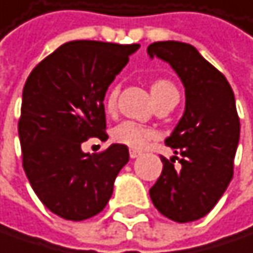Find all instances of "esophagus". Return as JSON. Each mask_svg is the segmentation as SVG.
<instances>
[{
  "label": "esophagus",
  "mask_w": 253,
  "mask_h": 253,
  "mask_svg": "<svg viewBox=\"0 0 253 253\" xmlns=\"http://www.w3.org/2000/svg\"><path fill=\"white\" fill-rule=\"evenodd\" d=\"M140 154H141V151H140V150H135V148H131V150H129V156H131V159H137Z\"/></svg>",
  "instance_id": "1"
}]
</instances>
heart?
Instances as JSON below:
<instances>
[{
  "label": "heart",
  "mask_w": 253,
  "mask_h": 253,
  "mask_svg": "<svg viewBox=\"0 0 253 253\" xmlns=\"http://www.w3.org/2000/svg\"><path fill=\"white\" fill-rule=\"evenodd\" d=\"M169 90H176V88H174L173 84L168 80H156L151 85V93H153L156 100ZM118 94H119V85H113L108 91L106 99H105V108L108 112L115 111ZM154 137H156V131L153 128L144 126V125L137 124L134 121L121 122L119 125L115 126V129L112 132L113 141L128 145L131 148H141L150 140H153Z\"/></svg>",
  "instance_id": "1"
}]
</instances>
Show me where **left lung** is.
I'll return each mask as SVG.
<instances>
[{"instance_id": "1", "label": "left lung", "mask_w": 253, "mask_h": 253, "mask_svg": "<svg viewBox=\"0 0 253 253\" xmlns=\"http://www.w3.org/2000/svg\"><path fill=\"white\" fill-rule=\"evenodd\" d=\"M147 52L170 64L186 96L183 116L165 141L180 157L160 156L163 170L150 198L165 217L195 221L214 208L233 177L240 135L235 94L226 77L189 43L154 42ZM174 160L180 168H174Z\"/></svg>"}]
</instances>
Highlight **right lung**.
Segmentation results:
<instances>
[{"instance_id": "right-lung-1", "label": "right lung", "mask_w": 253, "mask_h": 253, "mask_svg": "<svg viewBox=\"0 0 253 253\" xmlns=\"http://www.w3.org/2000/svg\"><path fill=\"white\" fill-rule=\"evenodd\" d=\"M138 47L68 42L41 61L26 80L18 119L23 169L42 204L65 220L81 221L99 214L129 160L124 144L96 154L83 153L81 144L108 138L106 90Z\"/></svg>"}]
</instances>
